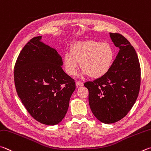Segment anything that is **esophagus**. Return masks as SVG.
Segmentation results:
<instances>
[{
  "instance_id": "esophagus-1",
  "label": "esophagus",
  "mask_w": 151,
  "mask_h": 151,
  "mask_svg": "<svg viewBox=\"0 0 151 151\" xmlns=\"http://www.w3.org/2000/svg\"><path fill=\"white\" fill-rule=\"evenodd\" d=\"M76 86L77 87H81L83 86V83H82L81 81H76Z\"/></svg>"
}]
</instances>
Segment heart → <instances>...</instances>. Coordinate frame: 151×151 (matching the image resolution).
<instances>
[{"label":"heart","mask_w":151,"mask_h":151,"mask_svg":"<svg viewBox=\"0 0 151 151\" xmlns=\"http://www.w3.org/2000/svg\"><path fill=\"white\" fill-rule=\"evenodd\" d=\"M114 56V50L109 43L87 40L71 46L70 53L64 55L63 64L65 71L70 76L76 73L81 62L83 69L81 76L90 75L93 78H100L111 68Z\"/></svg>","instance_id":"heart-1"}]
</instances>
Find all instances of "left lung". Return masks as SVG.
Returning a JSON list of instances; mask_svg holds the SVG:
<instances>
[{
	"label": "left lung",
	"instance_id": "1",
	"mask_svg": "<svg viewBox=\"0 0 151 151\" xmlns=\"http://www.w3.org/2000/svg\"><path fill=\"white\" fill-rule=\"evenodd\" d=\"M109 35L119 48L111 68L102 77L84 84L88 90L93 114L108 124L119 121L128 114L138 97L141 85V67L135 49L122 35L109 33Z\"/></svg>",
	"mask_w": 151,
	"mask_h": 151
}]
</instances>
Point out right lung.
Listing matches in <instances>:
<instances>
[{"instance_id":"obj_1","label":"right lung","mask_w":151,"mask_h":151,"mask_svg":"<svg viewBox=\"0 0 151 151\" xmlns=\"http://www.w3.org/2000/svg\"><path fill=\"white\" fill-rule=\"evenodd\" d=\"M33 37L16 60L14 77L16 92L29 114L41 123L54 125L66 115L75 80L62 69L55 49Z\"/></svg>"}]
</instances>
